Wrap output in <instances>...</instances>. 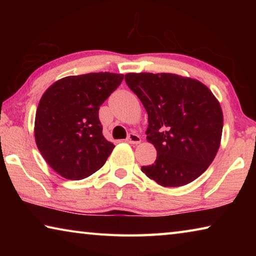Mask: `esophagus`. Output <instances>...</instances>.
I'll return each instance as SVG.
<instances>
[{
	"mask_svg": "<svg viewBox=\"0 0 256 256\" xmlns=\"http://www.w3.org/2000/svg\"><path fill=\"white\" fill-rule=\"evenodd\" d=\"M126 141L131 144H140V142H141V138L136 133H130L128 136L126 138Z\"/></svg>",
	"mask_w": 256,
	"mask_h": 256,
	"instance_id": "obj_1",
	"label": "esophagus"
}]
</instances>
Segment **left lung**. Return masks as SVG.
Instances as JSON below:
<instances>
[{
  "label": "left lung",
  "mask_w": 256,
  "mask_h": 256,
  "mask_svg": "<svg viewBox=\"0 0 256 256\" xmlns=\"http://www.w3.org/2000/svg\"><path fill=\"white\" fill-rule=\"evenodd\" d=\"M125 82L148 112L146 138L157 150L156 162L141 170L164 188L196 180L222 140V110L211 90L172 73H128Z\"/></svg>",
  "instance_id": "1"
}]
</instances>
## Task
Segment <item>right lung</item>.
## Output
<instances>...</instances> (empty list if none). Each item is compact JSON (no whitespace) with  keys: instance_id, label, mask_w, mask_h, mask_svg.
I'll return each instance as SVG.
<instances>
[{"instance_id":"add662e5","label":"right lung","mask_w":256,"mask_h":256,"mask_svg":"<svg viewBox=\"0 0 256 256\" xmlns=\"http://www.w3.org/2000/svg\"><path fill=\"white\" fill-rule=\"evenodd\" d=\"M123 74L88 73L52 84L38 105L34 138L46 162L66 180H79L104 166L114 144L102 136L99 107Z\"/></svg>"}]
</instances>
